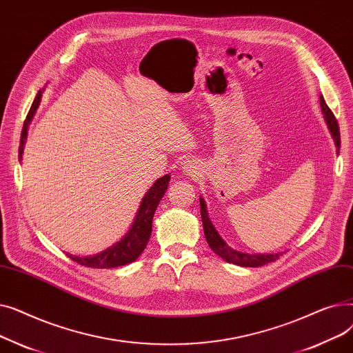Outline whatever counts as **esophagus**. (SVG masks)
I'll return each mask as SVG.
<instances>
[{
  "instance_id": "1",
  "label": "esophagus",
  "mask_w": 353,
  "mask_h": 353,
  "mask_svg": "<svg viewBox=\"0 0 353 353\" xmlns=\"http://www.w3.org/2000/svg\"><path fill=\"white\" fill-rule=\"evenodd\" d=\"M183 169L189 174H196L200 170V163L197 160H186L183 163Z\"/></svg>"
}]
</instances>
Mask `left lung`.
<instances>
[{"instance_id": "obj_1", "label": "left lung", "mask_w": 353, "mask_h": 353, "mask_svg": "<svg viewBox=\"0 0 353 353\" xmlns=\"http://www.w3.org/2000/svg\"><path fill=\"white\" fill-rule=\"evenodd\" d=\"M321 107L322 111L325 114V120L327 123V127L332 133L333 140H335V144L338 147H341V133H339V124L336 117L333 116L332 110L327 107L325 99L321 96ZM200 213H201V221H203V229H205V236L208 243L210 246V249L219 254L223 261L237 265V266H245V268H261L265 266L268 263H272L274 261L279 259V254H249V253H242V252H237L230 249L223 239L219 236V233L216 232V229L213 228L212 221L208 216L206 212V205H205V200L200 197Z\"/></svg>"}]
</instances>
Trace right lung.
<instances>
[{
    "label": "right lung",
    "instance_id": "1",
    "mask_svg": "<svg viewBox=\"0 0 353 353\" xmlns=\"http://www.w3.org/2000/svg\"><path fill=\"white\" fill-rule=\"evenodd\" d=\"M41 96L37 94L27 119L24 121V127L21 132V140H20V148H18V153H20V159L21 154L24 152V143L27 139V128L28 124L35 113L37 107L40 104V99ZM170 181V176H163L160 177L154 184L153 188L147 192V194L144 196L140 209L137 212V216L134 219V223L132 225V229L124 236V239H121L117 245H114L113 248L107 249L105 252L97 254V256H90V257H80V256H72L68 254L67 256L70 259H72L74 262L81 265V266H87V268H92V269H111V268H119V266H124L134 262L136 259L141 254V252L144 250L148 239H150L152 234V223H153V217H154V212L159 206V203L164 194V192L167 190V186H169Z\"/></svg>",
    "mask_w": 353,
    "mask_h": 353
}]
</instances>
